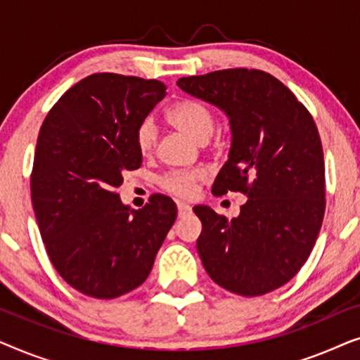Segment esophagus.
Instances as JSON below:
<instances>
[{
    "instance_id": "1",
    "label": "esophagus",
    "mask_w": 360,
    "mask_h": 360,
    "mask_svg": "<svg viewBox=\"0 0 360 360\" xmlns=\"http://www.w3.org/2000/svg\"><path fill=\"white\" fill-rule=\"evenodd\" d=\"M176 208H179V216L191 213V206L188 203H184V201H179V203H176Z\"/></svg>"
}]
</instances>
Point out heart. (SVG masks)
<instances>
[{
    "instance_id": "obj_1",
    "label": "heart",
    "mask_w": 360,
    "mask_h": 360,
    "mask_svg": "<svg viewBox=\"0 0 360 360\" xmlns=\"http://www.w3.org/2000/svg\"><path fill=\"white\" fill-rule=\"evenodd\" d=\"M172 124L193 139L195 142L208 141L214 129V116L210 108L196 100H181L169 110ZM157 142V126L150 117L141 121L136 129V146L142 155L150 154ZM201 179V172L174 170L162 179V186L176 196L193 195L196 181Z\"/></svg>"
}]
</instances>
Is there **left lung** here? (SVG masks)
<instances>
[{
  "label": "left lung",
  "mask_w": 360,
  "mask_h": 360,
  "mask_svg": "<svg viewBox=\"0 0 360 360\" xmlns=\"http://www.w3.org/2000/svg\"><path fill=\"white\" fill-rule=\"evenodd\" d=\"M228 116L231 149L214 195L243 191L236 218L195 206L196 249L213 282L259 297L290 282L307 262L324 216V159L316 124L297 96L262 70L229 68L176 82Z\"/></svg>",
  "instance_id": "8db88e82"
}]
</instances>
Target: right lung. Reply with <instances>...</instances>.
<instances>
[{
  "instance_id": "right-lung-1",
  "label": "right lung",
  "mask_w": 360,
  "mask_h": 360,
  "mask_svg": "<svg viewBox=\"0 0 360 360\" xmlns=\"http://www.w3.org/2000/svg\"><path fill=\"white\" fill-rule=\"evenodd\" d=\"M165 96L159 80L93 73L62 95L37 137L31 198L51 262L88 297L111 300L144 283L176 219L169 196L131 210L116 193L139 169L136 129Z\"/></svg>"
}]
</instances>
